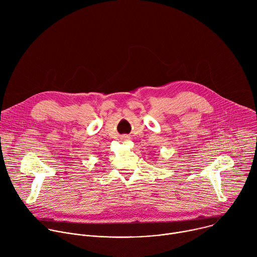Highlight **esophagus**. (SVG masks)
<instances>
[{
    "label": "esophagus",
    "mask_w": 257,
    "mask_h": 257,
    "mask_svg": "<svg viewBox=\"0 0 257 257\" xmlns=\"http://www.w3.org/2000/svg\"><path fill=\"white\" fill-rule=\"evenodd\" d=\"M130 138H129V136H127V135H124V136H122V140H129Z\"/></svg>",
    "instance_id": "1"
}]
</instances>
